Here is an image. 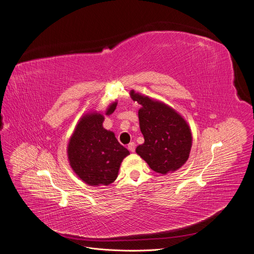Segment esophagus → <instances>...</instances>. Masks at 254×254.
<instances>
[{
    "label": "esophagus",
    "mask_w": 254,
    "mask_h": 254,
    "mask_svg": "<svg viewBox=\"0 0 254 254\" xmlns=\"http://www.w3.org/2000/svg\"><path fill=\"white\" fill-rule=\"evenodd\" d=\"M127 149H128L130 152H134V150H135V144H134L133 142L129 143V144L127 145Z\"/></svg>",
    "instance_id": "34e87169"
}]
</instances>
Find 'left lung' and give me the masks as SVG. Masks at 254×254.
Segmentation results:
<instances>
[{
  "label": "left lung",
  "mask_w": 254,
  "mask_h": 254,
  "mask_svg": "<svg viewBox=\"0 0 254 254\" xmlns=\"http://www.w3.org/2000/svg\"><path fill=\"white\" fill-rule=\"evenodd\" d=\"M139 110L141 131L145 142L135 152L157 173L176 171L187 162L192 143L190 128L174 109L162 102L130 92Z\"/></svg>",
  "instance_id": "obj_1"
}]
</instances>
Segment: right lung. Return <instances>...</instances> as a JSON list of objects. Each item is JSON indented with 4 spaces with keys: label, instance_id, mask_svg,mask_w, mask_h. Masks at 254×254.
I'll return each instance as SVG.
<instances>
[{
    "label": "right lung",
    "instance_id": "right-lung-1",
    "mask_svg": "<svg viewBox=\"0 0 254 254\" xmlns=\"http://www.w3.org/2000/svg\"><path fill=\"white\" fill-rule=\"evenodd\" d=\"M113 102L106 110L117 108ZM99 113H87L81 119L67 146V157L75 173L89 186H109L118 177L124 158L129 155L114 133L106 130Z\"/></svg>",
    "mask_w": 254,
    "mask_h": 254
}]
</instances>
